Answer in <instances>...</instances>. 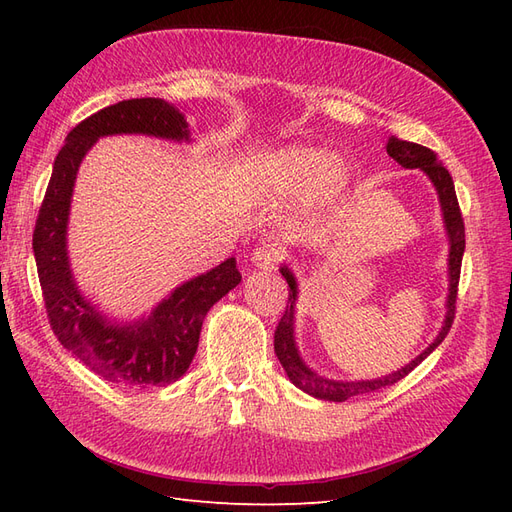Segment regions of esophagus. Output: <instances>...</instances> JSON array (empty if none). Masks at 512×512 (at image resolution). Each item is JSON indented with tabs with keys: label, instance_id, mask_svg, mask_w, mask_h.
Returning <instances> with one entry per match:
<instances>
[{
	"label": "esophagus",
	"instance_id": "esophagus-1",
	"mask_svg": "<svg viewBox=\"0 0 512 512\" xmlns=\"http://www.w3.org/2000/svg\"><path fill=\"white\" fill-rule=\"evenodd\" d=\"M252 262L260 271H273L277 267V262H280V252L273 250L269 245L256 247L252 254Z\"/></svg>",
	"mask_w": 512,
	"mask_h": 512
}]
</instances>
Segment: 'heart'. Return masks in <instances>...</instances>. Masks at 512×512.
Segmentation results:
<instances>
[{
  "label": "heart",
  "instance_id": "obj_1",
  "mask_svg": "<svg viewBox=\"0 0 512 512\" xmlns=\"http://www.w3.org/2000/svg\"><path fill=\"white\" fill-rule=\"evenodd\" d=\"M252 175L271 192L307 190L316 200H331L346 183L344 166L312 145H286L262 153L252 164Z\"/></svg>",
  "mask_w": 512,
  "mask_h": 512
}]
</instances>
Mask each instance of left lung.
I'll list each match as a JSON object with an SVG mask.
<instances>
[{
	"instance_id": "1",
	"label": "left lung",
	"mask_w": 512,
	"mask_h": 512,
	"mask_svg": "<svg viewBox=\"0 0 512 512\" xmlns=\"http://www.w3.org/2000/svg\"><path fill=\"white\" fill-rule=\"evenodd\" d=\"M386 153L401 164L404 168H421L423 173L431 179L433 188L438 192L440 198V207H442V215H444V226H446V235H448V299H446V316L442 322V329L438 333V337L433 339V344H429V348H425L421 354L416 356L414 361H410L406 367H401L389 376H382L376 380H329L318 376L316 371L309 369L297 348V342H294V301H297V280H294L292 271L284 265L280 271L286 277V282L290 286V294H288V305L286 312L277 324L275 329V354L280 359L286 376L290 378V382L297 386V389L305 391L307 395H312L316 399H324V401H346L352 399L356 395H365V393H374L378 389H384V386H391L395 382H399L401 378H406L410 371L425 361L427 356L436 350L442 339L451 331V324L455 318V303H457V286H459V273H461V258H463V250H466V228H463V218H461V209L457 203V194H455V185H453V177L448 175V170L442 166V162L438 160L436 153L431 149L416 145V143H408L401 141V138L391 136L389 143H386Z\"/></svg>"
}]
</instances>
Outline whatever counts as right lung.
<instances>
[{
  "label": "right lung",
  "mask_w": 512,
  "mask_h": 512,
  "mask_svg": "<svg viewBox=\"0 0 512 512\" xmlns=\"http://www.w3.org/2000/svg\"><path fill=\"white\" fill-rule=\"evenodd\" d=\"M147 134L190 141L188 121L162 98H134L106 106L81 121L57 153L34 230V256L51 329L66 350L108 382L153 389L188 371L203 320L213 303L241 282L235 258L175 288L149 316L117 324L91 305L76 286L66 250L76 173L102 136Z\"/></svg>",
  "instance_id": "add662e5"
}]
</instances>
